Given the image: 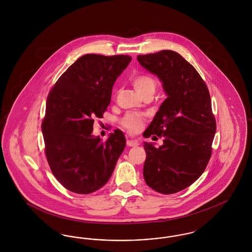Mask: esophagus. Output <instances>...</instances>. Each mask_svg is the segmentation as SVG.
Listing matches in <instances>:
<instances>
[{
  "mask_svg": "<svg viewBox=\"0 0 252 252\" xmlns=\"http://www.w3.org/2000/svg\"><path fill=\"white\" fill-rule=\"evenodd\" d=\"M126 145L130 147H135L139 145V143L137 140H126Z\"/></svg>",
  "mask_w": 252,
  "mask_h": 252,
  "instance_id": "esophagus-1",
  "label": "esophagus"
}]
</instances>
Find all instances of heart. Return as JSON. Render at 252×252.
Here are the masks:
<instances>
[{
	"label": "heart",
	"mask_w": 252,
	"mask_h": 252,
	"mask_svg": "<svg viewBox=\"0 0 252 252\" xmlns=\"http://www.w3.org/2000/svg\"><path fill=\"white\" fill-rule=\"evenodd\" d=\"M132 85L136 92L142 95L148 92H155L156 80L149 74L141 73L133 77ZM123 126L127 131L137 133L143 128L144 118L141 115L128 114L123 119Z\"/></svg>",
	"instance_id": "1"
}]
</instances>
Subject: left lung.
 I'll return each instance as SVG.
<instances>
[{
  "instance_id": "obj_1",
  "label": "left lung",
  "mask_w": 252,
  "mask_h": 252,
  "mask_svg": "<svg viewBox=\"0 0 252 252\" xmlns=\"http://www.w3.org/2000/svg\"><path fill=\"white\" fill-rule=\"evenodd\" d=\"M137 60L158 77L167 95L143 134L144 138H164L158 148L144 143V180L156 192H180L202 175L212 155L216 123L209 90L177 52L162 50Z\"/></svg>"
}]
</instances>
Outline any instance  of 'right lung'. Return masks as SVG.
<instances>
[{"mask_svg":"<svg viewBox=\"0 0 252 252\" xmlns=\"http://www.w3.org/2000/svg\"><path fill=\"white\" fill-rule=\"evenodd\" d=\"M129 56L88 54L64 72L50 91L41 129L53 175L69 191L87 194L110 179L126 147L116 129L107 141L94 136L96 117L102 118L114 82L127 67Z\"/></svg>","mask_w":252,"mask_h":252,"instance_id":"1","label":"right lung"}]
</instances>
